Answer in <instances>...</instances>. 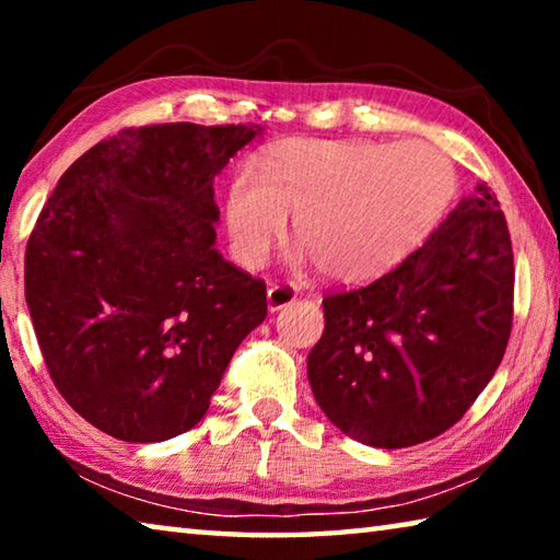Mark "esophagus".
Segmentation results:
<instances>
[{"label":"esophagus","instance_id":"34e87169","mask_svg":"<svg viewBox=\"0 0 560 560\" xmlns=\"http://www.w3.org/2000/svg\"><path fill=\"white\" fill-rule=\"evenodd\" d=\"M296 301V289L289 287V283H271L267 291V306L269 311H281L287 308L289 303Z\"/></svg>","mask_w":560,"mask_h":560}]
</instances>
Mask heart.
<instances>
[{
    "label": "heart",
    "instance_id": "1",
    "mask_svg": "<svg viewBox=\"0 0 560 560\" xmlns=\"http://www.w3.org/2000/svg\"><path fill=\"white\" fill-rule=\"evenodd\" d=\"M454 192V163L424 140L291 138L269 150L261 173L236 170L224 222L234 257L259 267L296 214L303 257L330 279L360 283L412 254Z\"/></svg>",
    "mask_w": 560,
    "mask_h": 560
}]
</instances>
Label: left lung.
Wrapping results in <instances>:
<instances>
[{"mask_svg":"<svg viewBox=\"0 0 560 560\" xmlns=\"http://www.w3.org/2000/svg\"><path fill=\"white\" fill-rule=\"evenodd\" d=\"M308 383L336 428L383 450L450 430L504 358L514 252L499 200L477 185L420 249L368 287L328 293Z\"/></svg>","mask_w":560,"mask_h":560,"instance_id":"obj_1","label":"left lung"}]
</instances>
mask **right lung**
Masks as SVG:
<instances>
[{
    "mask_svg": "<svg viewBox=\"0 0 560 560\" xmlns=\"http://www.w3.org/2000/svg\"><path fill=\"white\" fill-rule=\"evenodd\" d=\"M259 126L126 128L61 175L26 244L24 293L54 385L122 442L202 420L267 283L214 249V177Z\"/></svg>",
    "mask_w": 560,
    "mask_h": 560,
    "instance_id": "obj_1",
    "label": "right lung"
}]
</instances>
